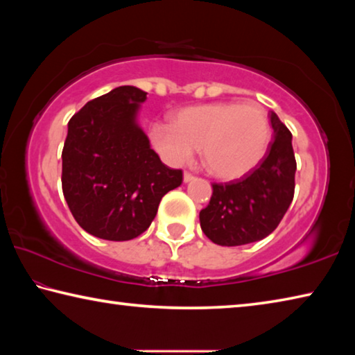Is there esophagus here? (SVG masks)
<instances>
[{"instance_id": "esophagus-1", "label": "esophagus", "mask_w": 355, "mask_h": 355, "mask_svg": "<svg viewBox=\"0 0 355 355\" xmlns=\"http://www.w3.org/2000/svg\"><path fill=\"white\" fill-rule=\"evenodd\" d=\"M192 180H194V175H192V173H189V172L183 173V182L184 183H189V182H192Z\"/></svg>"}]
</instances>
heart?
<instances>
[{"label":"heart","mask_w":355,"mask_h":355,"mask_svg":"<svg viewBox=\"0 0 355 355\" xmlns=\"http://www.w3.org/2000/svg\"><path fill=\"white\" fill-rule=\"evenodd\" d=\"M269 137L266 112L236 101L186 106L173 112L172 123L150 127L153 147L167 163H188L200 147L203 166L222 180L241 178L254 169L266 153Z\"/></svg>","instance_id":"heart-1"}]
</instances>
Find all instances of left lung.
<instances>
[{
    "label": "left lung",
    "mask_w": 355,
    "mask_h": 355,
    "mask_svg": "<svg viewBox=\"0 0 355 355\" xmlns=\"http://www.w3.org/2000/svg\"><path fill=\"white\" fill-rule=\"evenodd\" d=\"M274 142L254 172L238 182L213 184V196L199 218L214 244L243 245L266 238L277 228L294 196L296 159L293 136L271 112Z\"/></svg>",
    "instance_id": "obj_1"
}]
</instances>
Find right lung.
I'll list each match as a JSON object with an SVG mask.
<instances>
[{"label":"right lung","instance_id":"right-lung-1","mask_svg":"<svg viewBox=\"0 0 355 355\" xmlns=\"http://www.w3.org/2000/svg\"><path fill=\"white\" fill-rule=\"evenodd\" d=\"M147 92L120 86L87 101L69 122L62 191L75 220L91 235L128 241L152 224L182 171L161 163L137 114Z\"/></svg>","mask_w":355,"mask_h":355}]
</instances>
